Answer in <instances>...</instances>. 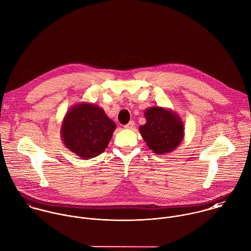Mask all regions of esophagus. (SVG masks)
<instances>
[{"label":"esophagus","instance_id":"1","mask_svg":"<svg viewBox=\"0 0 251 251\" xmlns=\"http://www.w3.org/2000/svg\"><path fill=\"white\" fill-rule=\"evenodd\" d=\"M134 126H135V122L134 121H130L128 124L124 125V128L125 129H133Z\"/></svg>","mask_w":251,"mask_h":251}]
</instances>
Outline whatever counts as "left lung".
I'll use <instances>...</instances> for the list:
<instances>
[{"mask_svg":"<svg viewBox=\"0 0 251 251\" xmlns=\"http://www.w3.org/2000/svg\"><path fill=\"white\" fill-rule=\"evenodd\" d=\"M147 122L139 130L147 146L156 154L173 151L182 143L185 130L181 117L172 109L151 106L146 109Z\"/></svg>","mask_w":251,"mask_h":251,"instance_id":"8db88e82","label":"left lung"}]
</instances>
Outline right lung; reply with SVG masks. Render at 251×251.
Instances as JSON below:
<instances>
[{
    "label": "right lung",
    "instance_id": "obj_1",
    "mask_svg": "<svg viewBox=\"0 0 251 251\" xmlns=\"http://www.w3.org/2000/svg\"><path fill=\"white\" fill-rule=\"evenodd\" d=\"M116 124L104 110L90 102L74 104L60 128L64 146L82 159L100 155L107 148Z\"/></svg>",
    "mask_w": 251,
    "mask_h": 251
}]
</instances>
